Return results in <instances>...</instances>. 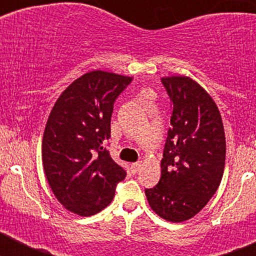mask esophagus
Here are the masks:
<instances>
[{
	"label": "esophagus",
	"mask_w": 256,
	"mask_h": 256,
	"mask_svg": "<svg viewBox=\"0 0 256 256\" xmlns=\"http://www.w3.org/2000/svg\"><path fill=\"white\" fill-rule=\"evenodd\" d=\"M141 168V162H134V164L130 165V169H132V173H137Z\"/></svg>",
	"instance_id": "1"
}]
</instances>
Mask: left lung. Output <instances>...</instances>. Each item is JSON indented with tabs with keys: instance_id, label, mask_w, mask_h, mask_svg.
<instances>
[{
	"instance_id": "obj_1",
	"label": "left lung",
	"mask_w": 256,
	"mask_h": 256,
	"mask_svg": "<svg viewBox=\"0 0 256 256\" xmlns=\"http://www.w3.org/2000/svg\"><path fill=\"white\" fill-rule=\"evenodd\" d=\"M172 102V128L162 177L144 194L151 209L172 223L188 220L209 202L226 164V134L212 97L190 76L162 78Z\"/></svg>"
}]
</instances>
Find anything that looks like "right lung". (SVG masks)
<instances>
[{
    "mask_svg": "<svg viewBox=\"0 0 256 256\" xmlns=\"http://www.w3.org/2000/svg\"><path fill=\"white\" fill-rule=\"evenodd\" d=\"M132 76L92 70L58 96L47 119L42 162L54 195L76 216H94L126 173L106 150L116 97Z\"/></svg>",
    "mask_w": 256,
    "mask_h": 256,
    "instance_id": "right-lung-1",
    "label": "right lung"
}]
</instances>
